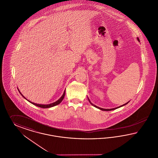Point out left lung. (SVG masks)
Segmentation results:
<instances>
[{"label":"left lung","instance_id":"8db88e82","mask_svg":"<svg viewBox=\"0 0 158 158\" xmlns=\"http://www.w3.org/2000/svg\"><path fill=\"white\" fill-rule=\"evenodd\" d=\"M137 40H138V41L140 42V40H139V39L138 38H137ZM88 99V101L90 103V104L92 105V106H94V107H96V108H98V109H100V110H104V111H110V110H114V109H118V108H119V107H122V106H125V105H126V104H127L129 101L128 102H127L126 103H125V104H123V105H121L120 106H119V107H115V108H112V109H103V108H101V107H98V106H96L94 104H93L92 102H90V100H89V99Z\"/></svg>","mask_w":158,"mask_h":158}]
</instances>
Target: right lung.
Here are the masks:
<instances>
[{"label":"right lung","mask_w":158,"mask_h":158,"mask_svg":"<svg viewBox=\"0 0 158 158\" xmlns=\"http://www.w3.org/2000/svg\"><path fill=\"white\" fill-rule=\"evenodd\" d=\"M18 89V90H19V93L20 94V95H22L25 99H26L27 101L28 102H29L30 103H31L33 105H35V106H38V107H42V108H49V107H53V106H56L57 105H59V103H61V102L63 101V99H64V95H65V90L64 91V92H63V95L62 96L57 100L56 102H53V103H50V104H47V105H44V104H38V103H34V102H32L30 101H29V100H27L26 98L25 97L23 96V95H22L21 93H20V90H19V89Z\"/></svg>","instance_id":"obj_1"}]
</instances>
